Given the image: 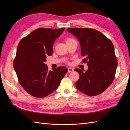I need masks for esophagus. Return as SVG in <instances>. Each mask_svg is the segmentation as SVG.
I'll return each mask as SVG.
<instances>
[{
    "mask_svg": "<svg viewBox=\"0 0 130 130\" xmlns=\"http://www.w3.org/2000/svg\"><path fill=\"white\" fill-rule=\"evenodd\" d=\"M68 72H69V73L72 72H73V71H74V69H73V68H68Z\"/></svg>",
    "mask_w": 130,
    "mask_h": 130,
    "instance_id": "34e87169",
    "label": "esophagus"
}]
</instances>
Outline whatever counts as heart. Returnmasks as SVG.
I'll return each instance as SVG.
<instances>
[{"mask_svg":"<svg viewBox=\"0 0 130 130\" xmlns=\"http://www.w3.org/2000/svg\"><path fill=\"white\" fill-rule=\"evenodd\" d=\"M74 41L73 39H72L71 38H68L66 39V43H67L70 42L71 41Z\"/></svg>","mask_w":130,"mask_h":130,"instance_id":"b5f03b06","label":"heart"}]
</instances>
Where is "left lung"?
I'll list each match as a JSON object with an SVG mask.
<instances>
[{
    "label": "left lung",
    "mask_w": 130,
    "mask_h": 130,
    "mask_svg": "<svg viewBox=\"0 0 130 130\" xmlns=\"http://www.w3.org/2000/svg\"><path fill=\"white\" fill-rule=\"evenodd\" d=\"M81 45L82 61L87 62L88 69H75L80 78L76 83L78 90L89 96L104 92L115 78L118 63L112 42L104 34L89 28H68Z\"/></svg>",
    "instance_id": "obj_1"
}]
</instances>
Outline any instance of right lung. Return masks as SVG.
I'll return each mask as SVG.
<instances>
[{
    "label": "right lung",
    "instance_id": "add662e5",
    "mask_svg": "<svg viewBox=\"0 0 130 130\" xmlns=\"http://www.w3.org/2000/svg\"><path fill=\"white\" fill-rule=\"evenodd\" d=\"M64 28H39L23 38L17 46L13 67L19 84L30 95L44 98L55 90L68 72L64 66L49 70L46 56Z\"/></svg>",
    "mask_w": 130,
    "mask_h": 130
}]
</instances>
